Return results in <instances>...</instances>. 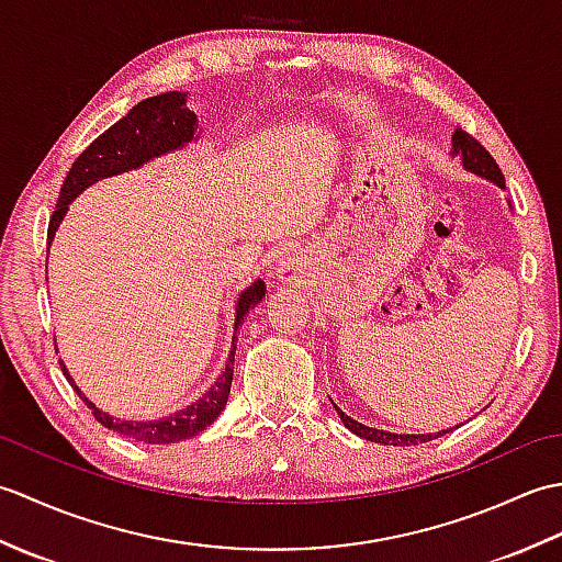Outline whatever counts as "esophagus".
Wrapping results in <instances>:
<instances>
[{"label":"esophagus","mask_w":562,"mask_h":562,"mask_svg":"<svg viewBox=\"0 0 562 562\" xmlns=\"http://www.w3.org/2000/svg\"><path fill=\"white\" fill-rule=\"evenodd\" d=\"M274 272L282 282H300L304 278V260L300 254H282Z\"/></svg>","instance_id":"1"}]
</instances>
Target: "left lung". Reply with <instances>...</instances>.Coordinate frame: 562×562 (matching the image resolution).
<instances>
[{
    "label": "left lung",
    "mask_w": 562,
    "mask_h": 562,
    "mask_svg": "<svg viewBox=\"0 0 562 562\" xmlns=\"http://www.w3.org/2000/svg\"><path fill=\"white\" fill-rule=\"evenodd\" d=\"M449 157H459L461 166L465 171H471L475 176L485 178V181L495 183L497 188H505V176L499 171V166L495 164V159L487 154V149L481 145L479 139H473L469 133H463L461 127H457V133L451 135V151ZM338 417L342 420V425L350 429L352 435L362 437L367 441H376V445H391V447H411V445H423V441L437 439L441 435L451 432V427L439 429V432H427V435H398V432H386V429H376V427H367L362 423L352 420L350 415H345L336 403H333ZM459 427V425H457ZM453 427V429H457Z\"/></svg>",
    "instance_id": "8db88e82"
}]
</instances>
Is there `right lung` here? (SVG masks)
I'll return each instance as SVG.
<instances>
[{
	"label": "right lung",
	"instance_id": "add662e5",
	"mask_svg": "<svg viewBox=\"0 0 562 562\" xmlns=\"http://www.w3.org/2000/svg\"><path fill=\"white\" fill-rule=\"evenodd\" d=\"M195 139H200L198 115L188 109L186 91H166L159 93V97H151L133 105L127 115H123L113 127L105 130L101 137L93 139L91 145L79 154V159L71 164L65 183L59 188V198L50 224H47V250L53 246L55 232L59 229V224H63L69 205L89 186L103 181V178L142 169L145 164L164 157V154L183 149ZM262 296H266V282L262 280H254L236 296L232 350L229 357H226V364L220 376L214 379V384L202 393L198 401L183 405L181 411H176L171 415L159 417V420H121V417L103 413L101 408H97V403H91L83 396L81 389L75 384V379L67 372L65 362H59V367H63V374L67 376L71 389L77 391V396L89 405L93 417H97L103 427L113 429V432L142 441V445H173V441L190 439L200 435L202 429H207L224 411L234 379L238 326L244 324V316L250 308L262 302Z\"/></svg>",
	"mask_w": 562,
	"mask_h": 562
}]
</instances>
